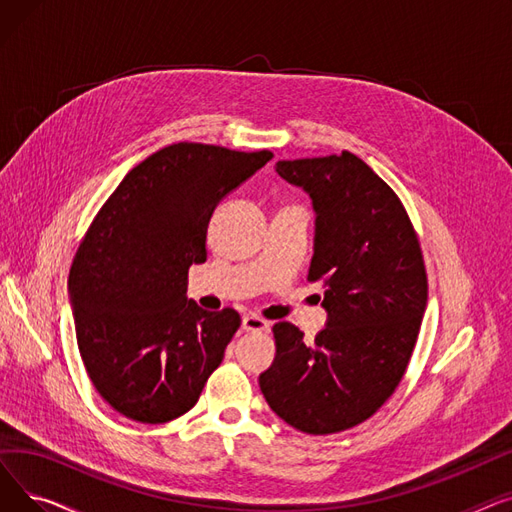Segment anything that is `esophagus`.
I'll use <instances>...</instances> for the list:
<instances>
[{
	"mask_svg": "<svg viewBox=\"0 0 512 512\" xmlns=\"http://www.w3.org/2000/svg\"><path fill=\"white\" fill-rule=\"evenodd\" d=\"M242 330H247V332H267V330H270V321H265L263 317L249 313V315L242 317Z\"/></svg>",
	"mask_w": 512,
	"mask_h": 512,
	"instance_id": "34e87169",
	"label": "esophagus"
}]
</instances>
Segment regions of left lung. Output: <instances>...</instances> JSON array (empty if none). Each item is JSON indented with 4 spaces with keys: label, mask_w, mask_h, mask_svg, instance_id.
Here are the masks:
<instances>
[{
    "label": "left lung",
    "mask_w": 512,
    "mask_h": 512,
    "mask_svg": "<svg viewBox=\"0 0 512 512\" xmlns=\"http://www.w3.org/2000/svg\"><path fill=\"white\" fill-rule=\"evenodd\" d=\"M315 211L309 280H324L326 328L315 342L274 324L276 357L259 375L272 411L305 434L344 432L392 396L409 365L427 305L419 240L392 188L363 159H282Z\"/></svg>",
    "instance_id": "obj_1"
}]
</instances>
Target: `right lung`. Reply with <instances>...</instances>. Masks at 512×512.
I'll list each match as a JSON object with an SVG mask.
<instances>
[{
	"instance_id": "right-lung-1",
	"label": "right lung",
	"mask_w": 512,
	"mask_h": 512,
	"mask_svg": "<svg viewBox=\"0 0 512 512\" xmlns=\"http://www.w3.org/2000/svg\"><path fill=\"white\" fill-rule=\"evenodd\" d=\"M272 157L176 143L134 166L97 213L68 294L89 378L120 415H184L222 363L240 315L188 299V267L207 259L213 209Z\"/></svg>"
}]
</instances>
